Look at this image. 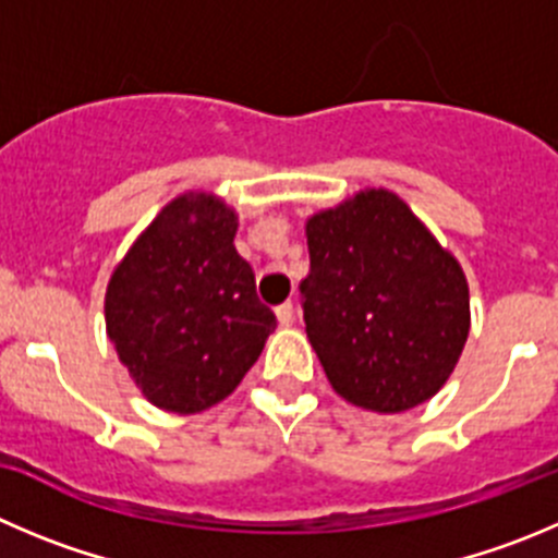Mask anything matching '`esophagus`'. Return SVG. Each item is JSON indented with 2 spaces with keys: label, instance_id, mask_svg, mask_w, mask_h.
<instances>
[{
  "label": "esophagus",
  "instance_id": "obj_1",
  "mask_svg": "<svg viewBox=\"0 0 558 558\" xmlns=\"http://www.w3.org/2000/svg\"><path fill=\"white\" fill-rule=\"evenodd\" d=\"M276 320H279V326H293V320H295L293 301H284V304L276 306Z\"/></svg>",
  "mask_w": 558,
  "mask_h": 558
}]
</instances>
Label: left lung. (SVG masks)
I'll return each instance as SVG.
<instances>
[{"label": "left lung", "instance_id": "1", "mask_svg": "<svg viewBox=\"0 0 558 558\" xmlns=\"http://www.w3.org/2000/svg\"><path fill=\"white\" fill-rule=\"evenodd\" d=\"M306 246V337L333 391L375 413L438 395L471 328L458 259L386 189L312 216Z\"/></svg>", "mask_w": 558, "mask_h": 558}]
</instances>
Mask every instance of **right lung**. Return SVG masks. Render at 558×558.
<instances>
[{
	"label": "right lung",
	"mask_w": 558,
	"mask_h": 558,
	"mask_svg": "<svg viewBox=\"0 0 558 558\" xmlns=\"http://www.w3.org/2000/svg\"><path fill=\"white\" fill-rule=\"evenodd\" d=\"M238 216L189 191L134 241L106 288V333L142 395L169 413L230 397L276 328L235 248Z\"/></svg>",
	"instance_id": "obj_1"
}]
</instances>
